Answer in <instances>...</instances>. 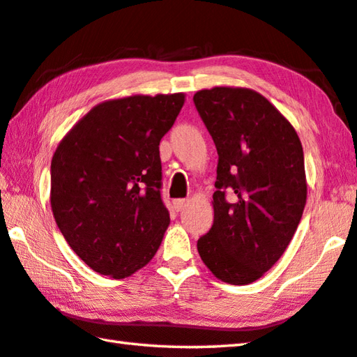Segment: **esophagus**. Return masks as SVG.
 Masks as SVG:
<instances>
[{
  "mask_svg": "<svg viewBox=\"0 0 357 357\" xmlns=\"http://www.w3.org/2000/svg\"><path fill=\"white\" fill-rule=\"evenodd\" d=\"M186 205H188V201H186V199H175L174 201L175 211H182Z\"/></svg>",
  "mask_w": 357,
  "mask_h": 357,
  "instance_id": "1",
  "label": "esophagus"
}]
</instances>
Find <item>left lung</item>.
<instances>
[{
    "mask_svg": "<svg viewBox=\"0 0 357 357\" xmlns=\"http://www.w3.org/2000/svg\"><path fill=\"white\" fill-rule=\"evenodd\" d=\"M192 102L218 150L213 226L197 251L218 279L251 284L280 259L301 221L307 197L301 141L255 91L213 87Z\"/></svg>",
    "mask_w": 357,
    "mask_h": 357,
    "instance_id": "left-lung-1",
    "label": "left lung"
}]
</instances>
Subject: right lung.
<instances>
[{"mask_svg":"<svg viewBox=\"0 0 357 357\" xmlns=\"http://www.w3.org/2000/svg\"><path fill=\"white\" fill-rule=\"evenodd\" d=\"M183 93L100 103L61 141L52 160V210L73 252L96 273L128 278L161 245L160 141Z\"/></svg>","mask_w":357,"mask_h":357,"instance_id":"add662e5","label":"right lung"}]
</instances>
